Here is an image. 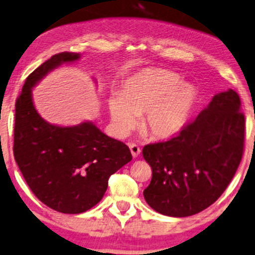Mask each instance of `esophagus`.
<instances>
[{"instance_id":"34e87169","label":"esophagus","mask_w":255,"mask_h":255,"mask_svg":"<svg viewBox=\"0 0 255 255\" xmlns=\"http://www.w3.org/2000/svg\"><path fill=\"white\" fill-rule=\"evenodd\" d=\"M128 146H129L130 153H131V155H133V157H137V155L140 154V151H141L140 147H138L137 144H135V143H129Z\"/></svg>"}]
</instances>
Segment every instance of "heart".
I'll return each instance as SVG.
<instances>
[{
	"label": "heart",
	"mask_w": 255,
	"mask_h": 255,
	"mask_svg": "<svg viewBox=\"0 0 255 255\" xmlns=\"http://www.w3.org/2000/svg\"><path fill=\"white\" fill-rule=\"evenodd\" d=\"M198 100V89L181 82L179 74L162 68H146L133 74L119 95L108 99L112 124L119 135H126L142 117V129L156 140H168L186 127Z\"/></svg>",
	"instance_id": "1"
}]
</instances>
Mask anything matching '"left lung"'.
<instances>
[{
  "mask_svg": "<svg viewBox=\"0 0 255 255\" xmlns=\"http://www.w3.org/2000/svg\"><path fill=\"white\" fill-rule=\"evenodd\" d=\"M245 117L233 89L218 93L192 124L166 142L143 147L151 167L144 200L154 211L191 217L214 204L240 165Z\"/></svg>",
  "mask_w": 255,
  "mask_h": 255,
  "instance_id": "obj_1",
  "label": "left lung"
}]
</instances>
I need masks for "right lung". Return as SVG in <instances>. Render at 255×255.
Returning a JSON list of instances; mask_svg holds the SVG:
<instances>
[{"instance_id": "add662e5", "label": "right lung", "mask_w": 255, "mask_h": 255, "mask_svg": "<svg viewBox=\"0 0 255 255\" xmlns=\"http://www.w3.org/2000/svg\"><path fill=\"white\" fill-rule=\"evenodd\" d=\"M60 53L25 80L15 105L14 156L35 196L54 211L79 214L104 198L108 179L131 160L129 148L102 133L92 121L62 127L38 114L31 90L54 69L80 60Z\"/></svg>"}]
</instances>
